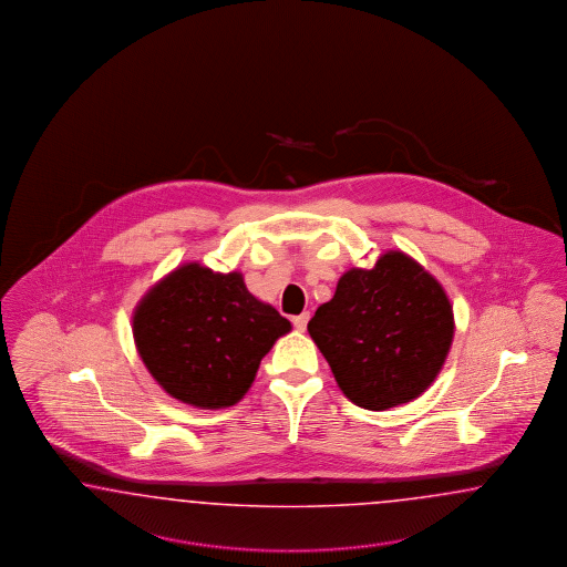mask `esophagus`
Wrapping results in <instances>:
<instances>
[{
	"mask_svg": "<svg viewBox=\"0 0 567 567\" xmlns=\"http://www.w3.org/2000/svg\"><path fill=\"white\" fill-rule=\"evenodd\" d=\"M308 311H303V313H299V316H292V327L297 328V330H306V327H308Z\"/></svg>",
	"mask_w": 567,
	"mask_h": 567,
	"instance_id": "esophagus-1",
	"label": "esophagus"
}]
</instances>
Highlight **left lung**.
I'll use <instances>...</instances> for the list:
<instances>
[{
	"label": "left lung",
	"mask_w": 567,
	"mask_h": 567,
	"mask_svg": "<svg viewBox=\"0 0 567 567\" xmlns=\"http://www.w3.org/2000/svg\"><path fill=\"white\" fill-rule=\"evenodd\" d=\"M308 330L344 396L382 412L432 384L453 341V309L417 261L389 251L372 270L344 272Z\"/></svg>",
	"instance_id": "8db88e82"
}]
</instances>
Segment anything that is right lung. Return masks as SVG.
<instances>
[{"instance_id": "add662e5", "label": "right lung", "mask_w": 567, "mask_h": 567, "mask_svg": "<svg viewBox=\"0 0 567 567\" xmlns=\"http://www.w3.org/2000/svg\"><path fill=\"white\" fill-rule=\"evenodd\" d=\"M291 322L247 291L239 272L187 264L145 295L133 318L138 355L168 395L204 410L228 408L251 386L259 361Z\"/></svg>"}]
</instances>
